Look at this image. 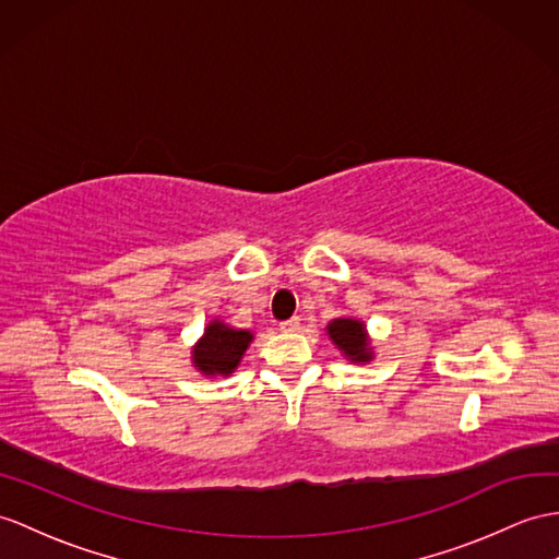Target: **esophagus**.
<instances>
[{
  "label": "esophagus",
  "mask_w": 559,
  "mask_h": 559,
  "mask_svg": "<svg viewBox=\"0 0 559 559\" xmlns=\"http://www.w3.org/2000/svg\"><path fill=\"white\" fill-rule=\"evenodd\" d=\"M280 330H282V332H298V330H301V318L294 316V318H289V320L280 322Z\"/></svg>",
  "instance_id": "1"
}]
</instances>
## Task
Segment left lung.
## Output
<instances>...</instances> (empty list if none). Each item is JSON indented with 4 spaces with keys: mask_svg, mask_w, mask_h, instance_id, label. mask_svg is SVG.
Masks as SVG:
<instances>
[{
    "mask_svg": "<svg viewBox=\"0 0 559 559\" xmlns=\"http://www.w3.org/2000/svg\"><path fill=\"white\" fill-rule=\"evenodd\" d=\"M326 334H330L334 346L342 350L350 362L372 360V346L365 330V322L356 318H336L326 324Z\"/></svg>",
    "mask_w": 559,
    "mask_h": 559,
    "instance_id": "obj_1",
    "label": "left lung"
}]
</instances>
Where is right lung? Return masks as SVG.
<instances>
[{
    "instance_id": "1",
    "label": "right lung",
    "mask_w": 559,
    "mask_h": 559,
    "mask_svg": "<svg viewBox=\"0 0 559 559\" xmlns=\"http://www.w3.org/2000/svg\"><path fill=\"white\" fill-rule=\"evenodd\" d=\"M251 342L253 334L249 330H235V326L221 320H213L203 330V336L192 350V362L206 377H229L237 370V365Z\"/></svg>"
}]
</instances>
